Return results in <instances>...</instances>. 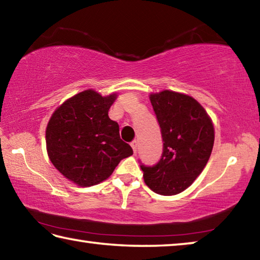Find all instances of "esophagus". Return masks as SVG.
<instances>
[{
  "mask_svg": "<svg viewBox=\"0 0 260 260\" xmlns=\"http://www.w3.org/2000/svg\"><path fill=\"white\" fill-rule=\"evenodd\" d=\"M131 147H132V149H133V151H134V153L138 151V141L136 140H134L133 142L131 143Z\"/></svg>",
  "mask_w": 260,
  "mask_h": 260,
  "instance_id": "esophagus-1",
  "label": "esophagus"
}]
</instances>
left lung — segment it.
<instances>
[{
  "mask_svg": "<svg viewBox=\"0 0 260 260\" xmlns=\"http://www.w3.org/2000/svg\"><path fill=\"white\" fill-rule=\"evenodd\" d=\"M149 99L164 143L156 165H141L144 182L159 195H177L204 170L212 152L214 127L205 109L191 96L162 90Z\"/></svg>",
  "mask_w": 260,
  "mask_h": 260,
  "instance_id": "1",
  "label": "left lung"
}]
</instances>
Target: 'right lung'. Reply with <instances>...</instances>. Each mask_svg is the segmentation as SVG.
<instances>
[{
  "instance_id": "right-lung-1",
  "label": "right lung",
  "mask_w": 260,
  "mask_h": 260,
  "mask_svg": "<svg viewBox=\"0 0 260 260\" xmlns=\"http://www.w3.org/2000/svg\"><path fill=\"white\" fill-rule=\"evenodd\" d=\"M117 94L83 90L51 114L46 129L49 159L70 181L90 187L107 180L133 149L120 139L119 125L109 118Z\"/></svg>"
}]
</instances>
